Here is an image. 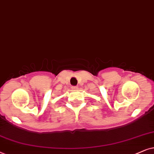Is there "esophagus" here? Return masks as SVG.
Masks as SVG:
<instances>
[{
    "label": "esophagus",
    "mask_w": 154,
    "mask_h": 154,
    "mask_svg": "<svg viewBox=\"0 0 154 154\" xmlns=\"http://www.w3.org/2000/svg\"><path fill=\"white\" fill-rule=\"evenodd\" d=\"M71 89L72 90H75V89H77V87H76V86H72Z\"/></svg>",
    "instance_id": "1"
}]
</instances>
